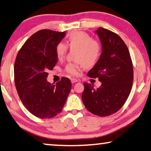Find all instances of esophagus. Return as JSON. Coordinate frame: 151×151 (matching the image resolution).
I'll use <instances>...</instances> for the list:
<instances>
[{
  "label": "esophagus",
  "instance_id": "esophagus-1",
  "mask_svg": "<svg viewBox=\"0 0 151 151\" xmlns=\"http://www.w3.org/2000/svg\"><path fill=\"white\" fill-rule=\"evenodd\" d=\"M78 79H76V78H71V82H72V83H76V82H78Z\"/></svg>",
  "mask_w": 151,
  "mask_h": 151
}]
</instances>
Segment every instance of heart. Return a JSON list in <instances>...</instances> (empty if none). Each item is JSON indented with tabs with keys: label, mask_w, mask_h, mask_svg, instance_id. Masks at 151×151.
<instances>
[{
	"label": "heart",
	"mask_w": 151,
	"mask_h": 151,
	"mask_svg": "<svg viewBox=\"0 0 151 151\" xmlns=\"http://www.w3.org/2000/svg\"><path fill=\"white\" fill-rule=\"evenodd\" d=\"M68 47L75 49L74 51V62L65 65L64 71L72 76L78 75L83 68H90L94 66L101 55L102 47L99 41L83 31H73L67 37L66 44L59 42L55 47V52L59 59L63 58L66 54Z\"/></svg>",
	"instance_id": "1"
}]
</instances>
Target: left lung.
<instances>
[{"label": "left lung", "mask_w": 151, "mask_h": 151, "mask_svg": "<svg viewBox=\"0 0 151 151\" xmlns=\"http://www.w3.org/2000/svg\"><path fill=\"white\" fill-rule=\"evenodd\" d=\"M96 33L101 42L102 53L88 76L99 78L102 84L95 89L85 82L81 98L89 111L105 117L117 112L127 101L133 86V68L128 48L120 36L102 27Z\"/></svg>", "instance_id": "left-lung-1"}]
</instances>
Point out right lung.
I'll use <instances>...</instances> for the list:
<instances>
[{
    "instance_id": "add662e5",
    "label": "right lung",
    "mask_w": 151,
    "mask_h": 151,
    "mask_svg": "<svg viewBox=\"0 0 151 151\" xmlns=\"http://www.w3.org/2000/svg\"><path fill=\"white\" fill-rule=\"evenodd\" d=\"M65 32L42 29L23 44L14 63V82L24 107L36 117L52 118L60 113L72 88L69 78L56 85L47 82L48 73L58 62L55 47Z\"/></svg>"
}]
</instances>
